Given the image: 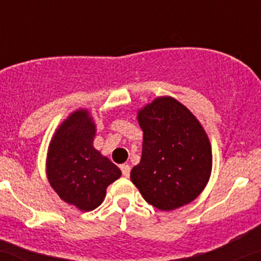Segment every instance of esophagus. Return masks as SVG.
I'll return each mask as SVG.
<instances>
[{"label": "esophagus", "instance_id": "obj_1", "mask_svg": "<svg viewBox=\"0 0 261 261\" xmlns=\"http://www.w3.org/2000/svg\"><path fill=\"white\" fill-rule=\"evenodd\" d=\"M120 168H121L122 176H124V177H126V178H127V177L130 176V170H131L130 166L126 165V163H125V165H121V166H120Z\"/></svg>", "mask_w": 261, "mask_h": 261}]
</instances>
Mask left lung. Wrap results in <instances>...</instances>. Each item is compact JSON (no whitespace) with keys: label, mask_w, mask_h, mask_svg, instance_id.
Masks as SVG:
<instances>
[{"label":"left lung","mask_w":261,"mask_h":261,"mask_svg":"<svg viewBox=\"0 0 261 261\" xmlns=\"http://www.w3.org/2000/svg\"><path fill=\"white\" fill-rule=\"evenodd\" d=\"M144 133L142 156L130 178L144 199L161 211L193 202L212 173V145L190 109L172 96H159L137 111Z\"/></svg>","instance_id":"obj_1"}]
</instances>
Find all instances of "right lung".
Instances as JSON below:
<instances>
[{"mask_svg":"<svg viewBox=\"0 0 261 261\" xmlns=\"http://www.w3.org/2000/svg\"><path fill=\"white\" fill-rule=\"evenodd\" d=\"M96 125L88 109H78L56 128L48 146L45 171L59 198L82 212L98 208L121 171L94 147Z\"/></svg>","mask_w":261,"mask_h":261,"instance_id":"1","label":"right lung"}]
</instances>
